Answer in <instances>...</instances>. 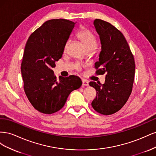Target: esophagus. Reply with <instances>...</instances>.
<instances>
[{
	"label": "esophagus",
	"instance_id": "obj_1",
	"mask_svg": "<svg viewBox=\"0 0 156 156\" xmlns=\"http://www.w3.org/2000/svg\"><path fill=\"white\" fill-rule=\"evenodd\" d=\"M82 82H83V86H89V83L85 79H83L82 80Z\"/></svg>",
	"mask_w": 156,
	"mask_h": 156
}]
</instances>
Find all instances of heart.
Returning <instances> with one entry per match:
<instances>
[{"label": "heart", "mask_w": 156, "mask_h": 156, "mask_svg": "<svg viewBox=\"0 0 156 156\" xmlns=\"http://www.w3.org/2000/svg\"><path fill=\"white\" fill-rule=\"evenodd\" d=\"M77 36L79 40L83 42L87 50H94L96 48L98 45L96 37L90 31L86 29L82 30L78 33ZM68 44L69 41H68L66 43L64 46V50L66 49ZM77 68L80 69L79 66H77Z\"/></svg>", "instance_id": "heart-1"}]
</instances>
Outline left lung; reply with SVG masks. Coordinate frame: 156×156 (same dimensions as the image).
I'll return each instance as SVG.
<instances>
[{"mask_svg": "<svg viewBox=\"0 0 156 156\" xmlns=\"http://www.w3.org/2000/svg\"><path fill=\"white\" fill-rule=\"evenodd\" d=\"M94 25L101 45L99 61L95 63L96 73L107 75L104 84L94 81L89 83L97 93L92 106L100 114L109 115L119 111L130 96L135 77V60L120 30L111 23L98 19L94 20Z\"/></svg>", "mask_w": 156, "mask_h": 156, "instance_id": "left-lung-1", "label": "left lung"}]
</instances>
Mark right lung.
Masks as SVG:
<instances>
[{
	"mask_svg": "<svg viewBox=\"0 0 156 156\" xmlns=\"http://www.w3.org/2000/svg\"><path fill=\"white\" fill-rule=\"evenodd\" d=\"M75 23L64 19L47 21L27 41L21 68L24 90L32 105L44 114L60 110L69 94L82 85L75 75L57 80L52 69L62 58Z\"/></svg>",
	"mask_w": 156,
	"mask_h": 156,
	"instance_id": "obj_1",
	"label": "right lung"
}]
</instances>
